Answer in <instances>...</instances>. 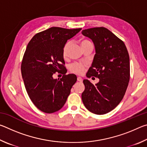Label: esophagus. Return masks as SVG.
Returning a JSON list of instances; mask_svg holds the SVG:
<instances>
[{
    "mask_svg": "<svg viewBox=\"0 0 147 147\" xmlns=\"http://www.w3.org/2000/svg\"><path fill=\"white\" fill-rule=\"evenodd\" d=\"M77 81L80 82H82L83 81V80H82V78H80V77H78V78H77Z\"/></svg>",
    "mask_w": 147,
    "mask_h": 147,
    "instance_id": "esophagus-1",
    "label": "esophagus"
}]
</instances>
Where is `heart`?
<instances>
[{
    "label": "heart",
    "mask_w": 147,
    "mask_h": 147,
    "mask_svg": "<svg viewBox=\"0 0 147 147\" xmlns=\"http://www.w3.org/2000/svg\"><path fill=\"white\" fill-rule=\"evenodd\" d=\"M89 43V41L84 40L82 42V45ZM71 45V41H67V43L64 45L63 51H62V54H63V56L64 58H66L68 54V51L69 47ZM87 67V64L85 63H82V62H74V63H71L69 66V70H70L72 73H74L77 74H82L84 73L86 71V68Z\"/></svg>",
    "instance_id": "b5f03b06"
}]
</instances>
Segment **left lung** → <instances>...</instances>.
I'll return each instance as SVG.
<instances>
[{
  "instance_id": "1",
  "label": "left lung",
  "mask_w": 147,
  "mask_h": 147,
  "mask_svg": "<svg viewBox=\"0 0 147 147\" xmlns=\"http://www.w3.org/2000/svg\"><path fill=\"white\" fill-rule=\"evenodd\" d=\"M93 41L95 53L86 76L97 77L94 86L84 80L82 99L89 111L103 115L116 108L123 98L130 80V58L124 42L108 29L96 27L82 31Z\"/></svg>"
}]
</instances>
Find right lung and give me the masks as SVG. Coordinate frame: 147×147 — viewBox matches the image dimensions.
<instances>
[{
	"instance_id": "obj_1",
	"label": "right lung",
	"mask_w": 147,
	"mask_h": 147,
	"mask_svg": "<svg viewBox=\"0 0 147 147\" xmlns=\"http://www.w3.org/2000/svg\"><path fill=\"white\" fill-rule=\"evenodd\" d=\"M81 30L51 27L36 34L27 45L21 63L22 76L30 98L43 112L59 110L77 80L75 74H65L62 51L68 39ZM56 71L64 74L61 79L53 78Z\"/></svg>"
}]
</instances>
